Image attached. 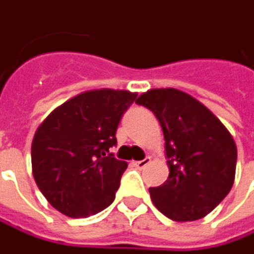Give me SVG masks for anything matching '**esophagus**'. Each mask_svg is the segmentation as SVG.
Returning a JSON list of instances; mask_svg holds the SVG:
<instances>
[{
    "label": "esophagus",
    "mask_w": 254,
    "mask_h": 254,
    "mask_svg": "<svg viewBox=\"0 0 254 254\" xmlns=\"http://www.w3.org/2000/svg\"><path fill=\"white\" fill-rule=\"evenodd\" d=\"M149 162H151V158L146 157V158H143L142 161H135V162H133V165H135L136 168H139V170H143Z\"/></svg>",
    "instance_id": "esophagus-1"
}]
</instances>
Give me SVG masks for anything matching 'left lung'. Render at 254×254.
I'll list each match as a JSON object with an SVG mask.
<instances>
[{
  "label": "left lung",
  "mask_w": 254,
  "mask_h": 254,
  "mask_svg": "<svg viewBox=\"0 0 254 254\" xmlns=\"http://www.w3.org/2000/svg\"><path fill=\"white\" fill-rule=\"evenodd\" d=\"M161 124L170 175L149 188L158 210L175 221L213 211L230 192L237 148L230 132L197 99L177 89H152L138 97Z\"/></svg>",
  "instance_id": "obj_1"
}]
</instances>
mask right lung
<instances>
[{
	"label": "right lung",
	"instance_id": "add662e5",
	"mask_svg": "<svg viewBox=\"0 0 254 254\" xmlns=\"http://www.w3.org/2000/svg\"><path fill=\"white\" fill-rule=\"evenodd\" d=\"M136 93L84 92L54 109L31 143L33 175L53 207L73 218L109 207L127 168L116 159V129Z\"/></svg>",
	"mask_w": 254,
	"mask_h": 254
}]
</instances>
